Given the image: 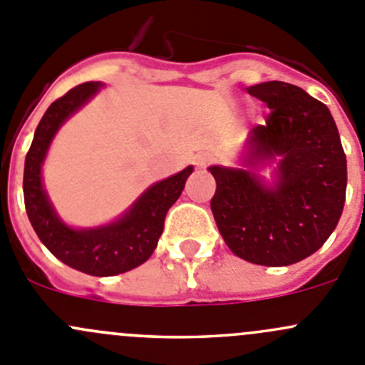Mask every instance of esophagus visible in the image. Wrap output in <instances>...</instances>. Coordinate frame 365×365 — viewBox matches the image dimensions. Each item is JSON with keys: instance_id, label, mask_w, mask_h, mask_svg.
<instances>
[{"instance_id": "1", "label": "esophagus", "mask_w": 365, "mask_h": 365, "mask_svg": "<svg viewBox=\"0 0 365 365\" xmlns=\"http://www.w3.org/2000/svg\"><path fill=\"white\" fill-rule=\"evenodd\" d=\"M210 162H212V157L208 153H197L196 157H194V164H196V168H200V169L207 168Z\"/></svg>"}]
</instances>
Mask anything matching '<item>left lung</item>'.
Here are the masks:
<instances>
[{"instance_id": "1", "label": "left lung", "mask_w": 365, "mask_h": 365, "mask_svg": "<svg viewBox=\"0 0 365 365\" xmlns=\"http://www.w3.org/2000/svg\"><path fill=\"white\" fill-rule=\"evenodd\" d=\"M247 93L271 112L247 135L240 168H208L217 185L212 214L233 255L291 265L316 253L341 219L346 155L328 107L303 88L264 81ZM265 165H275L272 182L257 175Z\"/></svg>"}]
</instances>
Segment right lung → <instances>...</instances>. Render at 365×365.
Masks as SVG:
<instances>
[{
    "instance_id": "add662e5",
    "label": "right lung",
    "mask_w": 365,
    "mask_h": 365,
    "mask_svg": "<svg viewBox=\"0 0 365 365\" xmlns=\"http://www.w3.org/2000/svg\"><path fill=\"white\" fill-rule=\"evenodd\" d=\"M100 81L71 88L42 115L24 160V207L41 242L58 260L93 277H114L139 267L151 257L164 230V219L194 171L192 165L153 183L115 221L94 228H73L58 217L42 185V164L60 126L93 100Z\"/></svg>"
}]
</instances>
